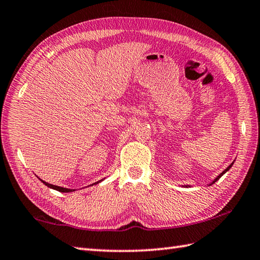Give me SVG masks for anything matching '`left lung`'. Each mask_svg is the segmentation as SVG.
Masks as SVG:
<instances>
[{"mask_svg": "<svg viewBox=\"0 0 260 260\" xmlns=\"http://www.w3.org/2000/svg\"><path fill=\"white\" fill-rule=\"evenodd\" d=\"M234 162H235V161H234ZM234 162H231V164H230V165H229V166H228V167H226V168L224 169V171H223V172H222V173H221V174L219 175V176H216V177H215V178L213 179V181H212V183H210L209 185H212V184H214V183H215L216 181H218V179H220V178H221L222 176H223V174H225V173H226L228 171H229V169H230V168L232 167V165H234ZM188 186H189V185H188ZM186 187H187V186H186ZM189 187H190V186H189Z\"/></svg>", "mask_w": 260, "mask_h": 260, "instance_id": "8db88e82", "label": "left lung"}]
</instances>
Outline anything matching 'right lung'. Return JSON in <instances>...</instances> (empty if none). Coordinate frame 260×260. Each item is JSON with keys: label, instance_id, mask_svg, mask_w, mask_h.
Masks as SVG:
<instances>
[{"label": "right lung", "instance_id": "obj_1", "mask_svg": "<svg viewBox=\"0 0 260 260\" xmlns=\"http://www.w3.org/2000/svg\"><path fill=\"white\" fill-rule=\"evenodd\" d=\"M40 179V178H39ZM40 181L44 183L46 186H48V187H50V188H52V189H56V190H58V192H61V193H70V192H74V190L75 189H71V188H65V187H60V186H56V185H52V184H49V183H47V182H45V181H42V179H40ZM103 179H101V181H99V182H96V183H94V184H92V185H96V184H99L100 182H102Z\"/></svg>", "mask_w": 260, "mask_h": 260}]
</instances>
